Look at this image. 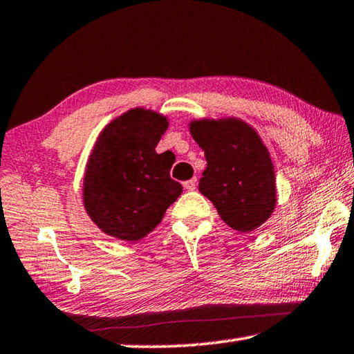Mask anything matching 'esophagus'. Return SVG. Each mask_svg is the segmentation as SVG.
Wrapping results in <instances>:
<instances>
[{"label":"esophagus","mask_w":354,"mask_h":354,"mask_svg":"<svg viewBox=\"0 0 354 354\" xmlns=\"http://www.w3.org/2000/svg\"><path fill=\"white\" fill-rule=\"evenodd\" d=\"M183 185H184L185 190H190V192L195 190V187H196V179H195V178H194V179H189V181H185Z\"/></svg>","instance_id":"1"}]
</instances>
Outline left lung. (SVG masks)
<instances>
[{"mask_svg":"<svg viewBox=\"0 0 354 354\" xmlns=\"http://www.w3.org/2000/svg\"><path fill=\"white\" fill-rule=\"evenodd\" d=\"M207 167L198 189L220 218L239 232H251L277 206V179L270 153L256 129L236 117L198 118L189 123Z\"/></svg>","mask_w":354,"mask_h":354,"instance_id":"obj_1","label":"left lung"}]
</instances>
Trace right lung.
<instances>
[{"label":"right lung","instance_id":"add662e5","mask_svg":"<svg viewBox=\"0 0 354 354\" xmlns=\"http://www.w3.org/2000/svg\"><path fill=\"white\" fill-rule=\"evenodd\" d=\"M167 128L162 113L134 107L100 133L84 173L82 203L104 234L140 241L181 195L183 185L170 178L171 164L156 153Z\"/></svg>","mask_w":354,"mask_h":354}]
</instances>
